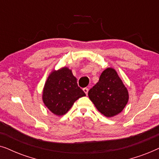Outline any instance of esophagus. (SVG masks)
I'll return each instance as SVG.
<instances>
[{
    "label": "esophagus",
    "mask_w": 159,
    "mask_h": 159,
    "mask_svg": "<svg viewBox=\"0 0 159 159\" xmlns=\"http://www.w3.org/2000/svg\"><path fill=\"white\" fill-rule=\"evenodd\" d=\"M83 90H84V92H85V94H86V95H87V94H88V92H89V89L86 87V88H84Z\"/></svg>",
    "instance_id": "34e87169"
}]
</instances>
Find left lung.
<instances>
[{"label": "left lung", "instance_id": "obj_1", "mask_svg": "<svg viewBox=\"0 0 159 159\" xmlns=\"http://www.w3.org/2000/svg\"><path fill=\"white\" fill-rule=\"evenodd\" d=\"M88 95L99 112L106 117L120 113L129 100L127 89L111 67L102 73L99 81L89 91Z\"/></svg>", "mask_w": 159, "mask_h": 159}]
</instances>
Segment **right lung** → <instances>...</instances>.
<instances>
[{"label":"right lung","instance_id":"right-lung-1","mask_svg":"<svg viewBox=\"0 0 159 159\" xmlns=\"http://www.w3.org/2000/svg\"><path fill=\"white\" fill-rule=\"evenodd\" d=\"M86 94L78 86L77 79L67 67L54 70L47 78L43 91V101L57 116H62L73 103Z\"/></svg>","mask_w":159,"mask_h":159}]
</instances>
